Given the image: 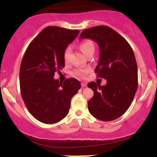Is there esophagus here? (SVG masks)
<instances>
[{
	"label": "esophagus",
	"instance_id": "1",
	"mask_svg": "<svg viewBox=\"0 0 157 157\" xmlns=\"http://www.w3.org/2000/svg\"><path fill=\"white\" fill-rule=\"evenodd\" d=\"M81 86H82V87H86V86H87V82H81Z\"/></svg>",
	"mask_w": 157,
	"mask_h": 157
}]
</instances>
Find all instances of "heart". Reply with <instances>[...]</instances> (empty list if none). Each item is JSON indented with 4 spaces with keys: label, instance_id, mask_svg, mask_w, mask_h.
Masks as SVG:
<instances>
[{
    "label": "heart",
    "instance_id": "heart-1",
    "mask_svg": "<svg viewBox=\"0 0 157 157\" xmlns=\"http://www.w3.org/2000/svg\"><path fill=\"white\" fill-rule=\"evenodd\" d=\"M80 48L85 55H87L90 51H92V50L94 51V46L92 41L90 40H86L82 41V42L80 44ZM71 46H68L67 47L65 48L63 52V59L65 62L66 63L68 62V60H69L70 55H71ZM89 72V68H76V69L74 70L73 74L77 77H84Z\"/></svg>",
    "mask_w": 157,
    "mask_h": 157
}]
</instances>
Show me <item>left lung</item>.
Segmentation results:
<instances>
[{
	"label": "left lung",
	"mask_w": 157,
	"mask_h": 157,
	"mask_svg": "<svg viewBox=\"0 0 157 157\" xmlns=\"http://www.w3.org/2000/svg\"><path fill=\"white\" fill-rule=\"evenodd\" d=\"M80 38L92 39L98 44L100 57L95 73L107 80L105 86L95 82L88 84L94 91L93 97L88 101L89 112L102 121L116 120L130 107L137 90V64L132 48L107 26L85 29Z\"/></svg>",
	"instance_id": "obj_1"
}]
</instances>
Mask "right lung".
<instances>
[{"instance_id":"obj_1","label":"right lung","mask_w":157,"mask_h":157,"mask_svg":"<svg viewBox=\"0 0 157 157\" xmlns=\"http://www.w3.org/2000/svg\"><path fill=\"white\" fill-rule=\"evenodd\" d=\"M77 29L46 27L27 47L20 68V88L23 100L32 116L40 122L53 124L66 115L71 100L81 85L77 79L63 82L54 79L65 67L63 52L77 37Z\"/></svg>"}]
</instances>
